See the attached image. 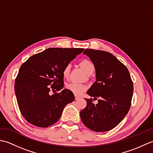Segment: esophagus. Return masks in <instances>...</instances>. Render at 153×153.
<instances>
[{
  "mask_svg": "<svg viewBox=\"0 0 153 153\" xmlns=\"http://www.w3.org/2000/svg\"><path fill=\"white\" fill-rule=\"evenodd\" d=\"M79 98H80V96L77 95H75V99H76V100L78 99H79Z\"/></svg>",
  "mask_w": 153,
  "mask_h": 153,
  "instance_id": "1",
  "label": "esophagus"
}]
</instances>
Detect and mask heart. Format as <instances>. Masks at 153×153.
<instances>
[{
    "instance_id": "heart-1",
    "label": "heart",
    "mask_w": 153,
    "mask_h": 153,
    "mask_svg": "<svg viewBox=\"0 0 153 153\" xmlns=\"http://www.w3.org/2000/svg\"><path fill=\"white\" fill-rule=\"evenodd\" d=\"M79 64L81 67L83 68V70L85 71V72L87 75L91 73H93L94 70H95V66H94L92 62H91L89 60H83L82 61L80 62ZM70 65L67 64L63 68L62 71V74L64 78H68L70 75ZM66 88L71 93L76 94V95H81V94L85 91L87 87L84 84L71 82L66 84Z\"/></svg>"
}]
</instances>
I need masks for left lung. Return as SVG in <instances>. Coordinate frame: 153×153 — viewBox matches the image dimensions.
I'll use <instances>...</instances> for the list:
<instances>
[{
    "mask_svg": "<svg viewBox=\"0 0 153 153\" xmlns=\"http://www.w3.org/2000/svg\"><path fill=\"white\" fill-rule=\"evenodd\" d=\"M95 68L96 82L87 93L97 99H85L87 106L80 112L83 124L97 132L114 128L128 114L131 106L134 85L128 68L111 53L85 49Z\"/></svg>",
    "mask_w": 153,
    "mask_h": 153,
    "instance_id": "8db88e82",
    "label": "left lung"
}]
</instances>
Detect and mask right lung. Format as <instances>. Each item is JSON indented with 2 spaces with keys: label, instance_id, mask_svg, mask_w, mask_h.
Returning <instances> with one entry per match:
<instances>
[{
  "label": "right lung",
  "instance_id": "right-lung-1",
  "mask_svg": "<svg viewBox=\"0 0 153 153\" xmlns=\"http://www.w3.org/2000/svg\"><path fill=\"white\" fill-rule=\"evenodd\" d=\"M84 48H50L23 63L15 80V93L22 116L31 124L47 128L60 118L63 109L74 101L73 93L64 87L63 68Z\"/></svg>",
  "mask_w": 153,
  "mask_h": 153
}]
</instances>
